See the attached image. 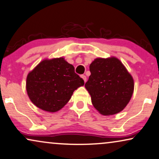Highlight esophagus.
I'll list each match as a JSON object with an SVG mask.
<instances>
[{"label":"esophagus","mask_w":159,"mask_h":159,"mask_svg":"<svg viewBox=\"0 0 159 159\" xmlns=\"http://www.w3.org/2000/svg\"><path fill=\"white\" fill-rule=\"evenodd\" d=\"M81 78H83V79H84V82H86V75H81Z\"/></svg>","instance_id":"1"}]
</instances>
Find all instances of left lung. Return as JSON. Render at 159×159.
Wrapping results in <instances>:
<instances>
[{"label": "left lung", "mask_w": 159, "mask_h": 159, "mask_svg": "<svg viewBox=\"0 0 159 159\" xmlns=\"http://www.w3.org/2000/svg\"><path fill=\"white\" fill-rule=\"evenodd\" d=\"M91 75L85 87L94 107L103 115L122 111L134 92V79L115 57L94 59L89 66Z\"/></svg>", "instance_id": "1"}]
</instances>
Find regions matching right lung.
<instances>
[{
  "instance_id": "obj_1",
  "label": "right lung",
  "mask_w": 159,
  "mask_h": 159,
  "mask_svg": "<svg viewBox=\"0 0 159 159\" xmlns=\"http://www.w3.org/2000/svg\"><path fill=\"white\" fill-rule=\"evenodd\" d=\"M84 81L64 58L41 61L30 72L26 90L31 102L44 111L56 112L65 106Z\"/></svg>"
}]
</instances>
